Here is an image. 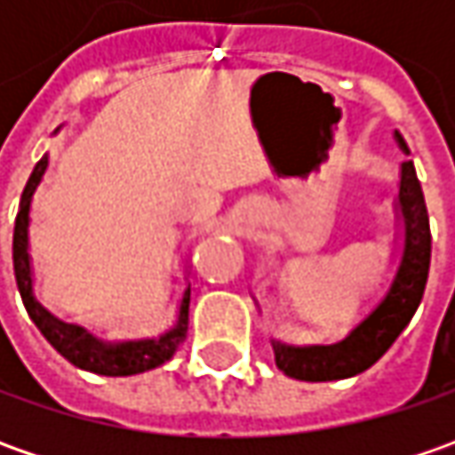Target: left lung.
<instances>
[{"mask_svg":"<svg viewBox=\"0 0 455 455\" xmlns=\"http://www.w3.org/2000/svg\"><path fill=\"white\" fill-rule=\"evenodd\" d=\"M397 147L411 154L405 139L395 132ZM397 235L403 243L400 260L385 296L362 322L337 344L296 347L271 339L275 367L304 382H331L370 370L382 357L418 311L430 268V222L423 189L412 162L400 164V189L395 200Z\"/></svg>","mask_w":455,"mask_h":455,"instance_id":"obj_1","label":"left lung"}]
</instances>
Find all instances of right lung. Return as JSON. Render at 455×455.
Returning <instances> with one entry per match:
<instances>
[{
    "instance_id": "right-lung-1",
    "label": "right lung",
    "mask_w": 455,
    "mask_h": 455,
    "mask_svg": "<svg viewBox=\"0 0 455 455\" xmlns=\"http://www.w3.org/2000/svg\"><path fill=\"white\" fill-rule=\"evenodd\" d=\"M47 164L50 162H47V154H44L43 159L37 162V166L32 169L29 180H27L22 200H20V212H17V220H14V240H12L14 278H17V289H20V296H22V304H25L29 319L43 331L44 339L55 347V352H60L70 364H76L85 372L103 377H129L164 364L166 359H172L177 347L187 337L189 286L184 289L180 311H177V322L169 331L159 334V337H151V339L133 341L98 339L78 323L60 322L58 316H52L35 299V289H32L35 275H32V255H29V210H32V197H35L37 187L43 182L44 172H47Z\"/></svg>"
}]
</instances>
